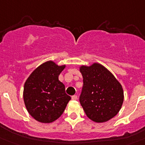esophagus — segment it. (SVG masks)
<instances>
[{
	"instance_id": "34e87169",
	"label": "esophagus",
	"mask_w": 145,
	"mask_h": 145,
	"mask_svg": "<svg viewBox=\"0 0 145 145\" xmlns=\"http://www.w3.org/2000/svg\"><path fill=\"white\" fill-rule=\"evenodd\" d=\"M72 100H77V99H78V96L76 95H72Z\"/></svg>"
}]
</instances>
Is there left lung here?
Returning a JSON list of instances; mask_svg holds the SVG:
<instances>
[{
    "mask_svg": "<svg viewBox=\"0 0 145 145\" xmlns=\"http://www.w3.org/2000/svg\"><path fill=\"white\" fill-rule=\"evenodd\" d=\"M83 87L79 101L86 115L93 121L105 122L119 112L124 101L120 83L104 66L93 64L80 68Z\"/></svg>",
    "mask_w": 145,
    "mask_h": 145,
    "instance_id": "obj_1",
    "label": "left lung"
}]
</instances>
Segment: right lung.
I'll list each match as a JSON object with an SVG mask.
<instances>
[{
    "label": "right lung",
    "mask_w": 145,
    "mask_h": 145,
    "mask_svg": "<svg viewBox=\"0 0 145 145\" xmlns=\"http://www.w3.org/2000/svg\"><path fill=\"white\" fill-rule=\"evenodd\" d=\"M65 66L47 61L32 72L25 82L24 100L29 113L38 121L52 122L58 119L71 97L58 80Z\"/></svg>",
    "instance_id": "1"
}]
</instances>
